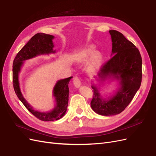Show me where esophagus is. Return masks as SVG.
I'll return each mask as SVG.
<instances>
[{"label": "esophagus", "mask_w": 156, "mask_h": 156, "mask_svg": "<svg viewBox=\"0 0 156 156\" xmlns=\"http://www.w3.org/2000/svg\"><path fill=\"white\" fill-rule=\"evenodd\" d=\"M81 79L78 76H75L73 78V84L76 88H79L81 85Z\"/></svg>", "instance_id": "esophagus-1"}]
</instances>
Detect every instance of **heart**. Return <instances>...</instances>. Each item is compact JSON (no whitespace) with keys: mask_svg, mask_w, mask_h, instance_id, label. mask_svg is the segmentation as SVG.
Masks as SVG:
<instances>
[{"mask_svg":"<svg viewBox=\"0 0 156 156\" xmlns=\"http://www.w3.org/2000/svg\"><path fill=\"white\" fill-rule=\"evenodd\" d=\"M94 54V51L92 49H90L87 51L85 55L87 56H92ZM101 60H102L101 55L100 53H96L95 55H94V58L92 61V64L90 66L91 68L94 69V68H96L97 66H98L100 64Z\"/></svg>","mask_w":156,"mask_h":156,"instance_id":"heart-1","label":"heart"}]
</instances>
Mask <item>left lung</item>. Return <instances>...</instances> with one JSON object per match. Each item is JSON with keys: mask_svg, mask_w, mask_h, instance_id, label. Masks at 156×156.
Returning <instances> with one entry per match:
<instances>
[{"mask_svg": "<svg viewBox=\"0 0 156 156\" xmlns=\"http://www.w3.org/2000/svg\"><path fill=\"white\" fill-rule=\"evenodd\" d=\"M112 42V57L103 64L98 77L107 76L120 81L121 87L108 100H103L98 88L92 86L90 102L94 112L103 116L115 115L123 111L133 100L142 81V58L136 46L121 32L109 30Z\"/></svg>", "mask_w": 156, "mask_h": 156, "instance_id": "1", "label": "left lung"}]
</instances>
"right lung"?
<instances>
[{"instance_id":"right-lung-1","label":"right lung","mask_w":156,"mask_h":156,"mask_svg":"<svg viewBox=\"0 0 156 156\" xmlns=\"http://www.w3.org/2000/svg\"><path fill=\"white\" fill-rule=\"evenodd\" d=\"M54 36L52 35L37 33L19 51L13 62V86L16 95L29 111L37 119L42 121L57 120L65 115L68 105V84L72 77L58 81L53 90V95L56 101V107L53 111L49 112H41L33 109L23 98L19 85L18 75L23 60L30 59L39 55L55 53V51L53 49L54 45L52 40Z\"/></svg>"}]
</instances>
